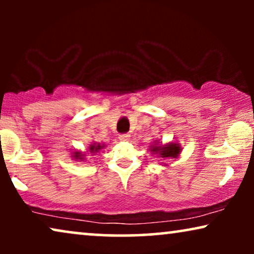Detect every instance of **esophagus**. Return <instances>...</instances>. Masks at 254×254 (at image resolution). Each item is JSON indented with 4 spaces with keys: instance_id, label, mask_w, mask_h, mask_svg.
Masks as SVG:
<instances>
[{
    "instance_id": "34e87169",
    "label": "esophagus",
    "mask_w": 254,
    "mask_h": 254,
    "mask_svg": "<svg viewBox=\"0 0 254 254\" xmlns=\"http://www.w3.org/2000/svg\"><path fill=\"white\" fill-rule=\"evenodd\" d=\"M129 137H130L129 134H120L119 135L120 141H124V142H127L128 140H129Z\"/></svg>"
}]
</instances>
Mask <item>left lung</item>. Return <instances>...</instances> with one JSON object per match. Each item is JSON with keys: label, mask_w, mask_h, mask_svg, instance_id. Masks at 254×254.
<instances>
[{"label": "left lung", "mask_w": 254, "mask_h": 254, "mask_svg": "<svg viewBox=\"0 0 254 254\" xmlns=\"http://www.w3.org/2000/svg\"><path fill=\"white\" fill-rule=\"evenodd\" d=\"M149 150L151 151L152 155H155L157 158H161V161L170 158H178L180 152H182V147L179 143H172L170 142L168 144H162L161 142L155 140L154 143L150 145ZM166 165V164H164Z\"/></svg>", "instance_id": "obj_1"}]
</instances>
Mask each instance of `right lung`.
Here are the masks:
<instances>
[{"label":"right lung","mask_w":254,"mask_h":254,"mask_svg":"<svg viewBox=\"0 0 254 254\" xmlns=\"http://www.w3.org/2000/svg\"><path fill=\"white\" fill-rule=\"evenodd\" d=\"M105 148V144H100V143H97V142H93L92 144H90L89 147V151L90 154L95 155L96 152H98L102 150V149ZM85 155L82 154L81 151H74L72 152V158L76 159V161H84Z\"/></svg>","instance_id":"1"}]
</instances>
